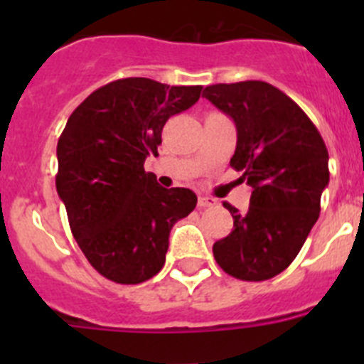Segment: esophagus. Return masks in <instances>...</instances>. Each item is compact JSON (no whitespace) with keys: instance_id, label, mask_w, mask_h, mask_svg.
Listing matches in <instances>:
<instances>
[{"instance_id":"esophagus-1","label":"esophagus","mask_w":364,"mask_h":364,"mask_svg":"<svg viewBox=\"0 0 364 364\" xmlns=\"http://www.w3.org/2000/svg\"><path fill=\"white\" fill-rule=\"evenodd\" d=\"M198 208H200V210H204V208H211V205H215V200L213 198H210V197H198Z\"/></svg>"}]
</instances>
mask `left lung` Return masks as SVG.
Segmentation results:
<instances>
[{"label":"left lung","mask_w":364,"mask_h":364,"mask_svg":"<svg viewBox=\"0 0 364 364\" xmlns=\"http://www.w3.org/2000/svg\"><path fill=\"white\" fill-rule=\"evenodd\" d=\"M202 96L233 118L230 166L253 188L246 213L224 202L233 230L213 244L215 260L235 279L268 281L294 262L319 218L328 149L306 112L269 83H217Z\"/></svg>","instance_id":"obj_1"}]
</instances>
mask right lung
<instances>
[{"instance_id":"1","label":"right lung","mask_w":364,"mask_h":364,"mask_svg":"<svg viewBox=\"0 0 364 364\" xmlns=\"http://www.w3.org/2000/svg\"><path fill=\"white\" fill-rule=\"evenodd\" d=\"M202 85L124 78L87 96L58 140V195L92 268L118 284H140L166 262L169 231L197 195L166 189L144 162L159 153L166 122L200 98Z\"/></svg>"}]
</instances>
